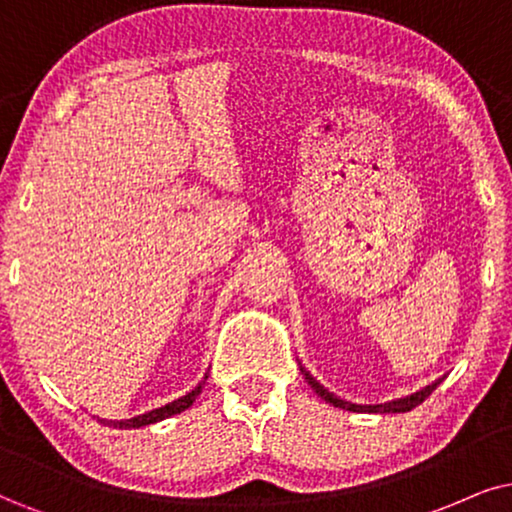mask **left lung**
<instances>
[{"label":"left lung","instance_id":"obj_1","mask_svg":"<svg viewBox=\"0 0 512 512\" xmlns=\"http://www.w3.org/2000/svg\"><path fill=\"white\" fill-rule=\"evenodd\" d=\"M302 373H304V380H307L309 387H312V390H314L316 394H319L321 399H326L328 404L340 406V409H347V411H368V413H406V411L416 409L418 404H423V401L428 399L430 394L437 390V385H439V383H432V385L425 387V390L411 394V397H406V399L390 401V404H380V406H357V404H347V401H342V399L335 397V394H331L328 390H323V387H321L319 383H316L312 375L304 371V368H302Z\"/></svg>","mask_w":512,"mask_h":512}]
</instances>
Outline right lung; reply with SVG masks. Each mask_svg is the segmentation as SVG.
<instances>
[{
	"instance_id": "right-lung-1",
	"label": "right lung",
	"mask_w": 512,
	"mask_h": 512,
	"mask_svg": "<svg viewBox=\"0 0 512 512\" xmlns=\"http://www.w3.org/2000/svg\"><path fill=\"white\" fill-rule=\"evenodd\" d=\"M205 378H208V375H205ZM203 385H205V383H200V385L196 387V390H191L189 394H184V397H181V399L172 401V404L160 406V409H155V411H148V413H144V416L129 418V420H99V423H103V425H111V428H115V430L141 428V425L158 423V420L170 418V416H174V413H181V411L189 409V406L193 404V401H196V397L200 394V390H203Z\"/></svg>"
}]
</instances>
